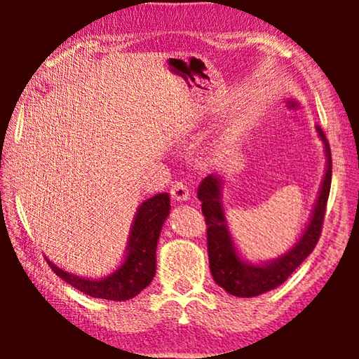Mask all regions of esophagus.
Listing matches in <instances>:
<instances>
[{"instance_id":"1","label":"esophagus","mask_w":359,"mask_h":359,"mask_svg":"<svg viewBox=\"0 0 359 359\" xmlns=\"http://www.w3.org/2000/svg\"><path fill=\"white\" fill-rule=\"evenodd\" d=\"M171 194L175 201H188L190 199V190H188V187L184 184V182H174V185L171 188Z\"/></svg>"}]
</instances>
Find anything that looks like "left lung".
I'll use <instances>...</instances> for the list:
<instances>
[{
    "mask_svg": "<svg viewBox=\"0 0 359 359\" xmlns=\"http://www.w3.org/2000/svg\"><path fill=\"white\" fill-rule=\"evenodd\" d=\"M320 141L323 142L326 168L321 180L317 201H315L312 215L309 218L306 229L296 244L280 257L261 263H250L236 247L233 236L224 215L222 196L224 179L222 174H210L198 188V198L201 201V209L208 224V252L209 266L215 283L226 293L238 297H253L274 290L293 274L304 259L313 252L320 239L321 224H323L326 203L330 198L332 161L331 149L327 144L323 130L315 126Z\"/></svg>",
    "mask_w": 359,
    "mask_h": 359,
    "instance_id": "8db88e82",
    "label": "left lung"
}]
</instances>
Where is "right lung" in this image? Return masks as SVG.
<instances>
[{
  "label": "right lung",
  "mask_w": 359,
  "mask_h": 359,
  "mask_svg": "<svg viewBox=\"0 0 359 359\" xmlns=\"http://www.w3.org/2000/svg\"><path fill=\"white\" fill-rule=\"evenodd\" d=\"M168 193H158L141 203L133 220L125 258L111 274L88 278L71 274L47 259L55 274L82 293L107 301H128L154 280L156 271V245L161 228L171 210Z\"/></svg>",
  "instance_id": "obj_1"
}]
</instances>
